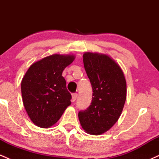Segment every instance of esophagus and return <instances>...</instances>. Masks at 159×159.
Here are the masks:
<instances>
[{
	"mask_svg": "<svg viewBox=\"0 0 159 159\" xmlns=\"http://www.w3.org/2000/svg\"><path fill=\"white\" fill-rule=\"evenodd\" d=\"M72 102H75L76 100V98H77V96H78V93H72Z\"/></svg>",
	"mask_w": 159,
	"mask_h": 159,
	"instance_id": "esophagus-1",
	"label": "esophagus"
}]
</instances>
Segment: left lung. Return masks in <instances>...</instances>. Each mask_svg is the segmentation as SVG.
Listing matches in <instances>:
<instances>
[{"label": "left lung", "instance_id": "1", "mask_svg": "<svg viewBox=\"0 0 159 159\" xmlns=\"http://www.w3.org/2000/svg\"><path fill=\"white\" fill-rule=\"evenodd\" d=\"M84 66L93 88L90 105L78 112L82 128L88 134L107 132L119 119L126 98V82L122 69L108 56L87 52Z\"/></svg>", "mask_w": 159, "mask_h": 159}]
</instances>
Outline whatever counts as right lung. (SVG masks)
Masks as SVG:
<instances>
[{"instance_id": "right-lung-1", "label": "right lung", "mask_w": 159, "mask_h": 159, "mask_svg": "<svg viewBox=\"0 0 159 159\" xmlns=\"http://www.w3.org/2000/svg\"><path fill=\"white\" fill-rule=\"evenodd\" d=\"M72 55L54 54L33 63L21 81V96L29 117L37 126L48 128L59 120L72 96L63 71L74 61Z\"/></svg>"}]
</instances>
